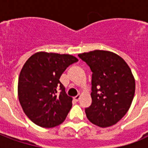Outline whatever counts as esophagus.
I'll return each mask as SVG.
<instances>
[{
	"label": "esophagus",
	"instance_id": "obj_1",
	"mask_svg": "<svg viewBox=\"0 0 148 148\" xmlns=\"http://www.w3.org/2000/svg\"><path fill=\"white\" fill-rule=\"evenodd\" d=\"M74 99L76 101H77L78 100L80 99V95H79V94H77V95H76V96H75V97H74Z\"/></svg>",
	"mask_w": 148,
	"mask_h": 148
}]
</instances>
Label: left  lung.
<instances>
[{
    "label": "left lung",
    "instance_id": "1",
    "mask_svg": "<svg viewBox=\"0 0 148 148\" xmlns=\"http://www.w3.org/2000/svg\"><path fill=\"white\" fill-rule=\"evenodd\" d=\"M92 74V104L86 108L88 120L101 127L116 124L127 113L133 100L136 83L123 58L115 53L96 50L79 54Z\"/></svg>",
    "mask_w": 148,
    "mask_h": 148
}]
</instances>
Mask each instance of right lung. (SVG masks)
Wrapping results in <instances>:
<instances>
[{"mask_svg":"<svg viewBox=\"0 0 148 148\" xmlns=\"http://www.w3.org/2000/svg\"><path fill=\"white\" fill-rule=\"evenodd\" d=\"M77 61L71 55L37 52L24 63L18 81V97L34 124L53 127L65 121L72 107V97L59 79L66 69Z\"/></svg>","mask_w":148,"mask_h":148,"instance_id":"add662e5","label":"right lung"}]
</instances>
